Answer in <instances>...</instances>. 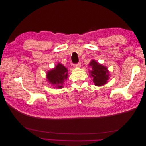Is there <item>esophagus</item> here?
Wrapping results in <instances>:
<instances>
[{
  "label": "esophagus",
  "instance_id": "34e87169",
  "mask_svg": "<svg viewBox=\"0 0 146 146\" xmlns=\"http://www.w3.org/2000/svg\"><path fill=\"white\" fill-rule=\"evenodd\" d=\"M74 66L75 68H80V66H81V63L79 62V63H77V64H75L74 65Z\"/></svg>",
  "mask_w": 146,
  "mask_h": 146
}]
</instances>
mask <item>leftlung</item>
Wrapping results in <instances>:
<instances>
[{
    "label": "left lung",
    "instance_id": "left-lung-1",
    "mask_svg": "<svg viewBox=\"0 0 146 146\" xmlns=\"http://www.w3.org/2000/svg\"><path fill=\"white\" fill-rule=\"evenodd\" d=\"M89 66L92 68L90 73L91 76L93 78L92 81L96 86H102L107 83L110 76L107 68L97 63L94 60H91Z\"/></svg>",
    "mask_w": 146,
    "mask_h": 146
}]
</instances>
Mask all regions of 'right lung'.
Segmentation results:
<instances>
[{"label": "right lung", "mask_w": 146, "mask_h": 146, "mask_svg": "<svg viewBox=\"0 0 146 146\" xmlns=\"http://www.w3.org/2000/svg\"><path fill=\"white\" fill-rule=\"evenodd\" d=\"M68 69L61 63H58L55 67L47 73L48 82L55 85V88H63V83L68 78Z\"/></svg>", "instance_id": "right-lung-1"}]
</instances>
